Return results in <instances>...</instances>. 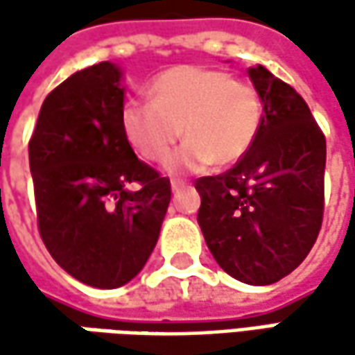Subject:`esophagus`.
I'll use <instances>...</instances> for the list:
<instances>
[{
  "label": "esophagus",
  "mask_w": 355,
  "mask_h": 355,
  "mask_svg": "<svg viewBox=\"0 0 355 355\" xmlns=\"http://www.w3.org/2000/svg\"><path fill=\"white\" fill-rule=\"evenodd\" d=\"M185 185H187L185 180H171V189H173V191L182 189V187H185Z\"/></svg>",
  "instance_id": "1"
}]
</instances>
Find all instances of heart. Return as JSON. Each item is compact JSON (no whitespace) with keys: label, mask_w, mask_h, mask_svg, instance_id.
Wrapping results in <instances>:
<instances>
[{"label":"heart","mask_w":355,"mask_h":355,"mask_svg":"<svg viewBox=\"0 0 355 355\" xmlns=\"http://www.w3.org/2000/svg\"><path fill=\"white\" fill-rule=\"evenodd\" d=\"M263 122V104L251 83L209 67L180 64L156 76L150 101L122 106L128 144L148 162H162L184 134L187 142L168 157L170 171L233 166L249 154Z\"/></svg>","instance_id":"obj_1"}]
</instances>
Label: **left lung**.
<instances>
[{"mask_svg":"<svg viewBox=\"0 0 355 355\" xmlns=\"http://www.w3.org/2000/svg\"><path fill=\"white\" fill-rule=\"evenodd\" d=\"M249 76L263 103L259 136L231 170L196 182L198 223L227 275L263 286L291 275L320 233L326 138L291 85L261 64Z\"/></svg>","mask_w":355,"mask_h":355,"instance_id":"8db88e82","label":"left lung"}]
</instances>
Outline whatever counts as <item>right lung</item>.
<instances>
[{"mask_svg":"<svg viewBox=\"0 0 355 355\" xmlns=\"http://www.w3.org/2000/svg\"><path fill=\"white\" fill-rule=\"evenodd\" d=\"M120 80L108 61L71 75L47 94L29 140L41 239L57 265L94 288L142 270L171 199L170 180L122 134Z\"/></svg>","mask_w":355,"mask_h":355,"instance_id":"1","label":"right lung"}]
</instances>
